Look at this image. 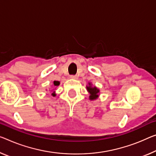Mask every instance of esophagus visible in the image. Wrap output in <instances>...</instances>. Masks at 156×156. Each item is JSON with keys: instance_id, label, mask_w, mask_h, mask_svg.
<instances>
[{"instance_id": "1", "label": "esophagus", "mask_w": 156, "mask_h": 156, "mask_svg": "<svg viewBox=\"0 0 156 156\" xmlns=\"http://www.w3.org/2000/svg\"><path fill=\"white\" fill-rule=\"evenodd\" d=\"M70 78L73 79V80H77L78 76H76V75H71L70 76Z\"/></svg>"}]
</instances>
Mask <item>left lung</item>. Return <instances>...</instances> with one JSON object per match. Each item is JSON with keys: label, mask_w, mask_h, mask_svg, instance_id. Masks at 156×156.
<instances>
[{"label": "left lung", "mask_w": 156, "mask_h": 156, "mask_svg": "<svg viewBox=\"0 0 156 156\" xmlns=\"http://www.w3.org/2000/svg\"><path fill=\"white\" fill-rule=\"evenodd\" d=\"M86 90L89 93V100H95L98 98L100 95V89L97 88L95 86H93L90 82L88 83V85L86 86Z\"/></svg>", "instance_id": "obj_1"}]
</instances>
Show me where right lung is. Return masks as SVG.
Instances as JSON below:
<instances>
[{"instance_id":"add662e5","label":"right lung","mask_w":156,"mask_h":156,"mask_svg":"<svg viewBox=\"0 0 156 156\" xmlns=\"http://www.w3.org/2000/svg\"><path fill=\"white\" fill-rule=\"evenodd\" d=\"M60 85V81H54V88H53V89H49L50 90V91H51V95L53 97H55L56 95V91H55V90H56V87L57 86H58Z\"/></svg>"}]
</instances>
